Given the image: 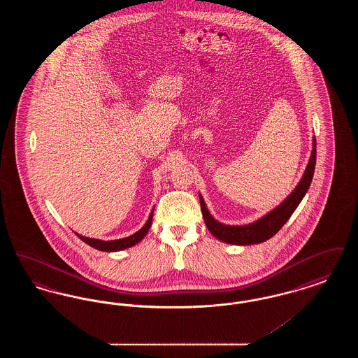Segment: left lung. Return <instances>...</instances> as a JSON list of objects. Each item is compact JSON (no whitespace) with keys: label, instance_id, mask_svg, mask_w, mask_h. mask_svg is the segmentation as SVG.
<instances>
[{"label":"left lung","instance_id":"obj_1","mask_svg":"<svg viewBox=\"0 0 358 358\" xmlns=\"http://www.w3.org/2000/svg\"><path fill=\"white\" fill-rule=\"evenodd\" d=\"M313 152L310 155V161L307 164L306 171L303 177L301 178L299 184L291 192L289 197L278 205L270 213L263 216L262 219L256 220L255 222L247 224V225H225L222 222L215 220L210 213L208 212V208L205 205L204 200L200 194V204H201V212L204 216L205 225L209 229V232L215 238L222 240L224 243L236 244V245H250V244H257L263 243L268 238H273V235L286 224V222L291 217L296 206L302 201L305 194L308 190L311 184L314 169H315V139H313Z\"/></svg>","mask_w":358,"mask_h":358}]
</instances>
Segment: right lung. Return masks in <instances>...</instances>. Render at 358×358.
<instances>
[{"label": "right lung", "mask_w": 358, "mask_h": 358, "mask_svg": "<svg viewBox=\"0 0 358 358\" xmlns=\"http://www.w3.org/2000/svg\"><path fill=\"white\" fill-rule=\"evenodd\" d=\"M153 210H152V213H150V216H149L146 224H145L138 232H136V234L131 235V236H129V238H120V240H107V241H104V240H99V238H85V236H82V235H79V234H76V235H78V238H82L85 243H87L88 245H91V247L95 248V250L106 251V252L122 251V250H126V248H129V247L136 245V243H139L142 238L146 236L149 228L152 227Z\"/></svg>", "instance_id": "obj_1"}]
</instances>
